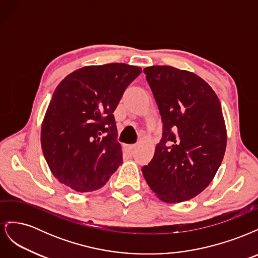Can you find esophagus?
I'll return each instance as SVG.
<instances>
[{
  "instance_id": "1",
  "label": "esophagus",
  "mask_w": 258,
  "mask_h": 258,
  "mask_svg": "<svg viewBox=\"0 0 258 258\" xmlns=\"http://www.w3.org/2000/svg\"><path fill=\"white\" fill-rule=\"evenodd\" d=\"M135 148H136V145H126V146H124V152L128 153V154H131L132 152L135 151Z\"/></svg>"
}]
</instances>
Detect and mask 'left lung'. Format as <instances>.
Returning a JSON list of instances; mask_svg holds the SVG:
<instances>
[{"label":"left lung","instance_id":"left-lung-1","mask_svg":"<svg viewBox=\"0 0 258 258\" xmlns=\"http://www.w3.org/2000/svg\"><path fill=\"white\" fill-rule=\"evenodd\" d=\"M144 73L163 129L143 175L161 201L189 200L212 182L224 158L227 134L221 102L206 81L185 70L153 66Z\"/></svg>","mask_w":258,"mask_h":258}]
</instances>
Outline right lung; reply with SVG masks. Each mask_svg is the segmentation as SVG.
Wrapping results in <instances>:
<instances>
[{"instance_id":"1","label":"right lung","mask_w":258,"mask_h":258,"mask_svg":"<svg viewBox=\"0 0 258 258\" xmlns=\"http://www.w3.org/2000/svg\"><path fill=\"white\" fill-rule=\"evenodd\" d=\"M142 73L124 63L89 66L69 74L54 90L41 130L53 176L75 191L104 186L122 162L114 111Z\"/></svg>"}]
</instances>
